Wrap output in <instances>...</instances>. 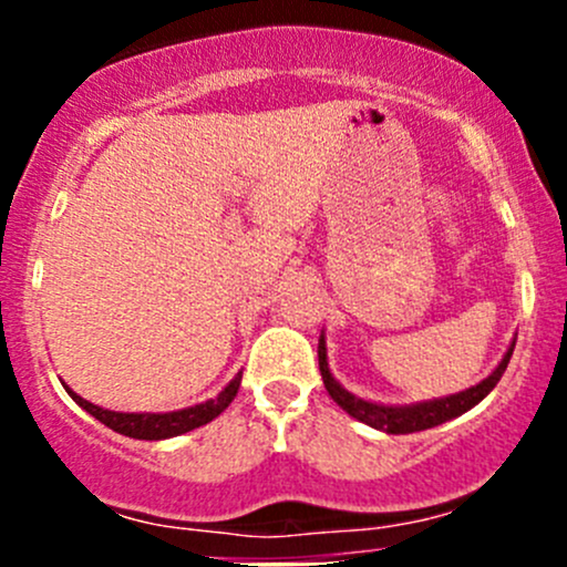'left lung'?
I'll list each match as a JSON object with an SVG mask.
<instances>
[{"mask_svg": "<svg viewBox=\"0 0 567 567\" xmlns=\"http://www.w3.org/2000/svg\"><path fill=\"white\" fill-rule=\"evenodd\" d=\"M513 348H516V340L511 342V348L505 351L502 362L496 364L494 373H491L488 379L480 381L477 386H468V390L463 392L447 394V398H433V400H422V403H409V405L373 403V400L357 398L353 392H348L346 386L331 375L329 359H326L323 331H320V340H318V364H320V375H323L326 392H329L331 400H334L342 411H348L353 420L364 422V425L384 433H416V431H427V427L442 425V422L447 420H455V416L466 414L468 409H474L485 394L499 384L502 373H505L507 362H511L513 357Z\"/></svg>", "mask_w": 567, "mask_h": 567, "instance_id": "obj_1", "label": "left lung"}]
</instances>
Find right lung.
<instances>
[{"label": "right lung", "mask_w": 567, "mask_h": 567, "mask_svg": "<svg viewBox=\"0 0 567 567\" xmlns=\"http://www.w3.org/2000/svg\"><path fill=\"white\" fill-rule=\"evenodd\" d=\"M238 386H241V373H238L225 390L216 394V398L205 400V403H197V405H188V409H181V411H162V414H153V411H109V409H101V405L90 403V400H84L82 394L73 392L68 384H65V392L71 394V398L76 400L87 414H93L95 420L104 422V425L112 427V431L123 433V436L128 439L162 442V439L181 436V433H188L194 431V427L208 425L210 420H216V416L233 403V398L238 394Z\"/></svg>", "instance_id": "1"}]
</instances>
